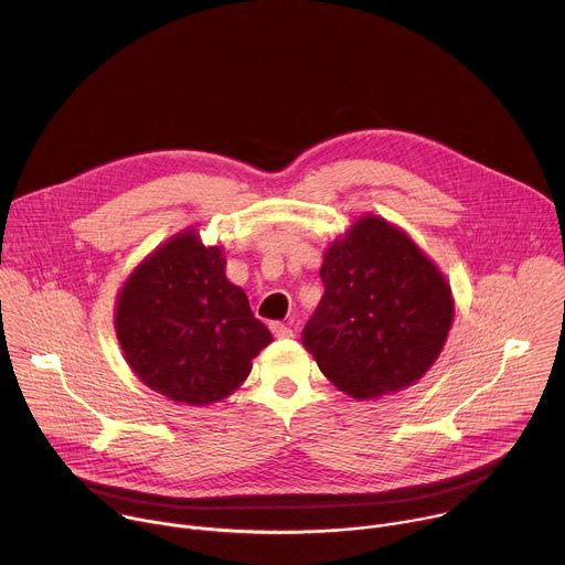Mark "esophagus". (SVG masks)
Wrapping results in <instances>:
<instances>
[{
	"mask_svg": "<svg viewBox=\"0 0 565 565\" xmlns=\"http://www.w3.org/2000/svg\"><path fill=\"white\" fill-rule=\"evenodd\" d=\"M270 331H273V333H275V338H279V340H288V338H292L290 327L281 324V321H273V324H270Z\"/></svg>",
	"mask_w": 565,
	"mask_h": 565,
	"instance_id": "34e87169",
	"label": "esophagus"
}]
</instances>
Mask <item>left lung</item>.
I'll use <instances>...</instances> for the list:
<instances>
[{"label":"left lung","instance_id":"left-lung-1","mask_svg":"<svg viewBox=\"0 0 565 565\" xmlns=\"http://www.w3.org/2000/svg\"><path fill=\"white\" fill-rule=\"evenodd\" d=\"M319 275L324 295L301 342L340 391L377 399L434 366L454 321L451 286L405 230L362 214L327 248Z\"/></svg>","mask_w":565,"mask_h":565}]
</instances>
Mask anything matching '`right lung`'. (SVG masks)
<instances>
[{
  "label": "right lung",
  "mask_w": 565,
  "mask_h": 565,
  "mask_svg": "<svg viewBox=\"0 0 565 565\" xmlns=\"http://www.w3.org/2000/svg\"><path fill=\"white\" fill-rule=\"evenodd\" d=\"M114 329L138 380L192 407L232 395L273 342L246 292L225 277L223 246H203L194 227L134 268L116 297Z\"/></svg>",
  "instance_id": "add662e5"
}]
</instances>
